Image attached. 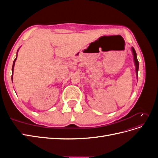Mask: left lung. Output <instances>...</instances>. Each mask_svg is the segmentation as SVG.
I'll return each instance as SVG.
<instances>
[{"instance_id":"8db88e82","label":"left lung","mask_w":158,"mask_h":158,"mask_svg":"<svg viewBox=\"0 0 158 158\" xmlns=\"http://www.w3.org/2000/svg\"><path fill=\"white\" fill-rule=\"evenodd\" d=\"M132 51L133 56H134V61H135V66H136V76L138 78V68H139V63H138V60L137 59L136 52L135 51V49H134V47H132Z\"/></svg>"}]
</instances>
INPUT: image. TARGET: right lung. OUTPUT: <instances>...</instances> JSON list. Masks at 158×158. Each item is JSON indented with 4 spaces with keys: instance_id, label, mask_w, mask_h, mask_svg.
Segmentation results:
<instances>
[{
    "instance_id": "1",
    "label": "right lung",
    "mask_w": 158,
    "mask_h": 158,
    "mask_svg": "<svg viewBox=\"0 0 158 158\" xmlns=\"http://www.w3.org/2000/svg\"><path fill=\"white\" fill-rule=\"evenodd\" d=\"M17 53H18V51H17ZM16 59H17V56H16V58L14 59V62H13V65H12V73H13V70H14V64H15V61H16ZM13 74H12V79H13Z\"/></svg>"
}]
</instances>
